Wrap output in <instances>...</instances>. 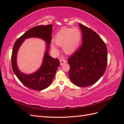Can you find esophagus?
<instances>
[{"label": "esophagus", "mask_w": 124, "mask_h": 124, "mask_svg": "<svg viewBox=\"0 0 124 124\" xmlns=\"http://www.w3.org/2000/svg\"><path fill=\"white\" fill-rule=\"evenodd\" d=\"M60 64L61 65H63V64H64V63H66V61H65V60H64V59H60Z\"/></svg>", "instance_id": "1"}]
</instances>
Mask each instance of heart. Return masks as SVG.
Masks as SVG:
<instances>
[{"label":"heart","instance_id":"b5f03b06","mask_svg":"<svg viewBox=\"0 0 124 124\" xmlns=\"http://www.w3.org/2000/svg\"><path fill=\"white\" fill-rule=\"evenodd\" d=\"M81 39V32L78 29L64 28L56 33L54 41L56 45L62 47L65 54H71L78 48ZM51 48L55 53L58 52L57 48L53 44H51Z\"/></svg>","mask_w":124,"mask_h":124}]
</instances>
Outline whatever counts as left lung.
<instances>
[{"instance_id":"left-lung-1","label":"left lung","mask_w":124,"mask_h":124,"mask_svg":"<svg viewBox=\"0 0 124 124\" xmlns=\"http://www.w3.org/2000/svg\"><path fill=\"white\" fill-rule=\"evenodd\" d=\"M82 32V44L68 59L69 77L78 87H87L96 83L106 69L108 51L106 44L97 34L79 24Z\"/></svg>"}]
</instances>
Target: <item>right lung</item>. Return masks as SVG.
Segmentation results:
<instances>
[{
    "instance_id": "1",
    "label": "right lung",
    "mask_w": 124,
    "mask_h": 124,
    "mask_svg": "<svg viewBox=\"0 0 124 124\" xmlns=\"http://www.w3.org/2000/svg\"><path fill=\"white\" fill-rule=\"evenodd\" d=\"M53 25H39L27 31L16 41L13 46L12 55V66L13 71L17 78L28 88L36 91H41L48 87L53 80L60 61L49 55V45L52 39ZM38 38L46 42V50L41 67L30 74H26L19 70L17 64V54L20 46L26 39Z\"/></svg>"
}]
</instances>
